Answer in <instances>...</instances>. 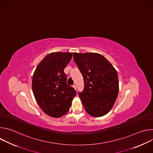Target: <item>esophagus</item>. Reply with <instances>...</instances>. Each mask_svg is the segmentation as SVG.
<instances>
[{"instance_id":"34e87169","label":"esophagus","mask_w":153,"mask_h":153,"mask_svg":"<svg viewBox=\"0 0 153 153\" xmlns=\"http://www.w3.org/2000/svg\"><path fill=\"white\" fill-rule=\"evenodd\" d=\"M73 88H74V89H75V90H77V88H76V85H73Z\"/></svg>"}]
</instances>
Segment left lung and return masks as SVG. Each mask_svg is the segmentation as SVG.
Returning <instances> with one entry per match:
<instances>
[{
	"label": "left lung",
	"mask_w": 153,
	"mask_h": 153,
	"mask_svg": "<svg viewBox=\"0 0 153 153\" xmlns=\"http://www.w3.org/2000/svg\"><path fill=\"white\" fill-rule=\"evenodd\" d=\"M73 58L83 79L84 88L79 96L86 111L93 117L105 115L119 93L116 70L98 53H74Z\"/></svg>",
	"instance_id": "left-lung-1"
}]
</instances>
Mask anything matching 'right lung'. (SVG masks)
<instances>
[{"instance_id":"right-lung-1","label":"right lung","mask_w":153,"mask_h":153,"mask_svg":"<svg viewBox=\"0 0 153 153\" xmlns=\"http://www.w3.org/2000/svg\"><path fill=\"white\" fill-rule=\"evenodd\" d=\"M72 53H51L37 65L32 80L33 92L43 111L60 117L68 112L76 91L67 83L64 69Z\"/></svg>"}]
</instances>
